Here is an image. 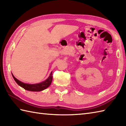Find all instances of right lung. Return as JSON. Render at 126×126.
<instances>
[{
    "instance_id": "add662e5",
    "label": "right lung",
    "mask_w": 126,
    "mask_h": 126,
    "mask_svg": "<svg viewBox=\"0 0 126 126\" xmlns=\"http://www.w3.org/2000/svg\"><path fill=\"white\" fill-rule=\"evenodd\" d=\"M12 75L13 76V79L21 87L23 88L24 89L28 90L31 91V92H41V91L49 87L50 84H51V82L52 81V72L50 73L49 76L48 78L45 80L44 81H43L39 83L36 84H28V83H25L21 82L19 80L17 79L16 77L13 76V75L12 73Z\"/></svg>"
}]
</instances>
